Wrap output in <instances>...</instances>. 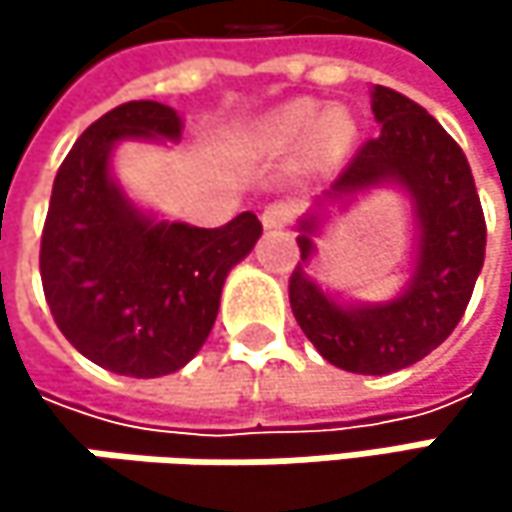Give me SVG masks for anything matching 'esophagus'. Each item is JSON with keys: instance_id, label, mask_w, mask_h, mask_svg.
Instances as JSON below:
<instances>
[{"instance_id": "obj_1", "label": "esophagus", "mask_w": 512, "mask_h": 512, "mask_svg": "<svg viewBox=\"0 0 512 512\" xmlns=\"http://www.w3.org/2000/svg\"><path fill=\"white\" fill-rule=\"evenodd\" d=\"M290 219H293V207L284 201H275V204L263 207V213H260L263 228H284V225H290Z\"/></svg>"}]
</instances>
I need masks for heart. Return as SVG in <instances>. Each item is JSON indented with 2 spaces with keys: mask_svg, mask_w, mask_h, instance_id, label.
<instances>
[{
  "mask_svg": "<svg viewBox=\"0 0 512 512\" xmlns=\"http://www.w3.org/2000/svg\"><path fill=\"white\" fill-rule=\"evenodd\" d=\"M353 136L356 127L341 109L323 112L308 100H296L278 109L260 127V142L269 151L287 154V151L308 148L317 159H338L353 145Z\"/></svg>",
  "mask_w": 512,
  "mask_h": 512,
  "instance_id": "heart-1",
  "label": "heart"
}]
</instances>
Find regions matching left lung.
Listing matches in <instances>:
<instances>
[{"label": "left lung", "mask_w": 512, "mask_h": 512, "mask_svg": "<svg viewBox=\"0 0 512 512\" xmlns=\"http://www.w3.org/2000/svg\"><path fill=\"white\" fill-rule=\"evenodd\" d=\"M376 139H367L332 189L299 222L302 263L290 275V308L317 353L341 370L385 376L430 356L462 320L486 252V222L462 148L415 100L373 85ZM400 185L416 213V269L388 303H344L310 276L313 237L329 203L373 185Z\"/></svg>", "instance_id": "obj_1"}]
</instances>
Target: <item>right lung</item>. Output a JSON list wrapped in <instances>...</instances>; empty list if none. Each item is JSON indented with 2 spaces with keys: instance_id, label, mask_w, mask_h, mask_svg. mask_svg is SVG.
I'll list each match as a JSON object with an SVG mask.
<instances>
[{
  "instance_id": "add662e5",
  "label": "right lung",
  "mask_w": 512,
  "mask_h": 512,
  "mask_svg": "<svg viewBox=\"0 0 512 512\" xmlns=\"http://www.w3.org/2000/svg\"><path fill=\"white\" fill-rule=\"evenodd\" d=\"M180 118L156 100L97 118L64 156L41 237L44 296L61 335L94 364L136 379L180 370L204 347L228 272L263 234L255 213L222 228L139 210L112 177L121 142H177Z\"/></svg>"
}]
</instances>
